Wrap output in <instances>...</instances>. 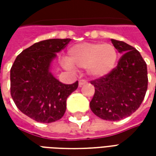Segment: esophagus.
Listing matches in <instances>:
<instances>
[{
    "label": "esophagus",
    "instance_id": "esophagus-1",
    "mask_svg": "<svg viewBox=\"0 0 156 156\" xmlns=\"http://www.w3.org/2000/svg\"><path fill=\"white\" fill-rule=\"evenodd\" d=\"M87 83H88V82L86 81V80H83V79H81V80H79V82H78L79 87H82V86H83L84 84H87Z\"/></svg>",
    "mask_w": 156,
    "mask_h": 156
}]
</instances>
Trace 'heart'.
I'll return each mask as SVG.
<instances>
[{
  "label": "heart",
  "instance_id": "heart-1",
  "mask_svg": "<svg viewBox=\"0 0 156 156\" xmlns=\"http://www.w3.org/2000/svg\"><path fill=\"white\" fill-rule=\"evenodd\" d=\"M117 58V51L111 44L81 43L69 49L68 59L63 60V66L69 70H73V66L87 68L88 75L102 78L114 69Z\"/></svg>",
  "mask_w": 156,
  "mask_h": 156
}]
</instances>
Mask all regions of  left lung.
I'll list each match as a JSON object with an SVG mask.
<instances>
[{
  "label": "left lung",
  "mask_w": 156,
  "mask_h": 156,
  "mask_svg": "<svg viewBox=\"0 0 156 156\" xmlns=\"http://www.w3.org/2000/svg\"><path fill=\"white\" fill-rule=\"evenodd\" d=\"M123 54L108 74L91 81L94 95L90 108L102 119L118 121L137 110L147 91V65L140 51L124 41L111 39Z\"/></svg>",
  "instance_id": "8db88e82"
}]
</instances>
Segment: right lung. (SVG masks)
Returning <instances> with one entry per match:
<instances>
[{"mask_svg": "<svg viewBox=\"0 0 156 156\" xmlns=\"http://www.w3.org/2000/svg\"><path fill=\"white\" fill-rule=\"evenodd\" d=\"M71 39H48L27 48L16 57L11 68V95L24 115L40 123L60 119L66 101L78 82L64 84L50 72L51 61Z\"/></svg>", "mask_w": 156, "mask_h": 156, "instance_id": "add662e5", "label": "right lung"}]
</instances>
